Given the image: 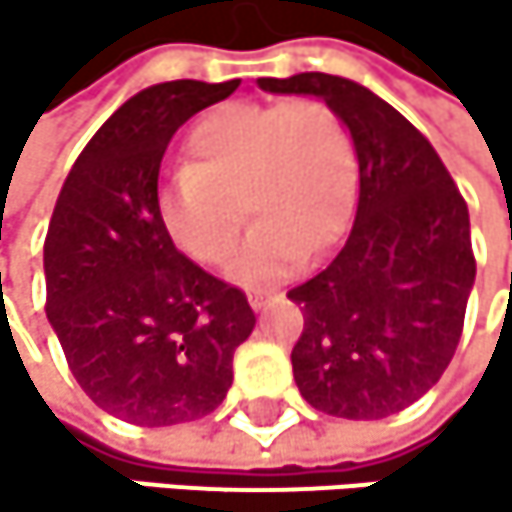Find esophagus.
Wrapping results in <instances>:
<instances>
[{"mask_svg": "<svg viewBox=\"0 0 512 512\" xmlns=\"http://www.w3.org/2000/svg\"><path fill=\"white\" fill-rule=\"evenodd\" d=\"M270 301H273V294H270V291H251V294H248V304H251L254 310L267 307Z\"/></svg>", "mask_w": 512, "mask_h": 512, "instance_id": "1", "label": "esophagus"}]
</instances>
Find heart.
Returning a JSON list of instances; mask_svg holds the SVG:
<instances>
[{
	"label": "heart",
	"instance_id": "b5f03b06",
	"mask_svg": "<svg viewBox=\"0 0 512 512\" xmlns=\"http://www.w3.org/2000/svg\"><path fill=\"white\" fill-rule=\"evenodd\" d=\"M356 205V150L341 116L313 97L224 104L187 137V165L159 190L156 211L187 258L224 264L254 224L233 276L273 282L304 254L319 258L344 236Z\"/></svg>",
	"mask_w": 512,
	"mask_h": 512
}]
</instances>
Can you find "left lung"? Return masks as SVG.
Masks as SVG:
<instances>
[{
	"mask_svg": "<svg viewBox=\"0 0 512 512\" xmlns=\"http://www.w3.org/2000/svg\"><path fill=\"white\" fill-rule=\"evenodd\" d=\"M258 85L322 97L347 125L359 162L344 248L288 291L304 310L294 384L334 418L396 415L442 378L458 350L476 279L467 202L427 137L365 85L328 73Z\"/></svg>",
	"mask_w": 512,
	"mask_h": 512,
	"instance_id": "obj_1",
	"label": "left lung"
}]
</instances>
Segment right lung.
<instances>
[{"mask_svg": "<svg viewBox=\"0 0 512 512\" xmlns=\"http://www.w3.org/2000/svg\"><path fill=\"white\" fill-rule=\"evenodd\" d=\"M239 79L137 91L88 141L45 236V313L94 405L137 427L205 418L254 328L248 298L174 248L159 224V165L190 116Z\"/></svg>", "mask_w": 512, "mask_h": 512, "instance_id": "obj_1", "label": "right lung"}]
</instances>
